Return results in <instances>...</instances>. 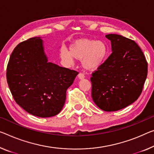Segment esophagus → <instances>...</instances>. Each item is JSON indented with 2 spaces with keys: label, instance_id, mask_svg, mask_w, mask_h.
<instances>
[{
  "label": "esophagus",
  "instance_id": "esophagus-1",
  "mask_svg": "<svg viewBox=\"0 0 154 154\" xmlns=\"http://www.w3.org/2000/svg\"><path fill=\"white\" fill-rule=\"evenodd\" d=\"M78 77H79V79L82 80V79H83L84 78H85V75H84L83 74H82V73H79V75H78Z\"/></svg>",
  "mask_w": 154,
  "mask_h": 154
}]
</instances>
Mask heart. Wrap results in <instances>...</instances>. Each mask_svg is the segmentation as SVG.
Instances as JSON below:
<instances>
[{
  "mask_svg": "<svg viewBox=\"0 0 154 154\" xmlns=\"http://www.w3.org/2000/svg\"><path fill=\"white\" fill-rule=\"evenodd\" d=\"M109 54L107 45L102 41L81 38L70 45L69 51L62 48L60 58L69 63L73 58L80 60L82 67L89 71H95L107 60Z\"/></svg>",
  "mask_w": 154,
  "mask_h": 154,
  "instance_id": "heart-1",
  "label": "heart"
}]
</instances>
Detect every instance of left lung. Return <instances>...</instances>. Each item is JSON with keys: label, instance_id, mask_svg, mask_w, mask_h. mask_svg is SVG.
I'll list each match as a JSON object with an SVG mask.
<instances>
[{"label": "left lung", "instance_id": "obj_1", "mask_svg": "<svg viewBox=\"0 0 154 154\" xmlns=\"http://www.w3.org/2000/svg\"><path fill=\"white\" fill-rule=\"evenodd\" d=\"M112 53L92 73L91 96L105 112H115L136 101L147 75V62L137 43L118 34H107Z\"/></svg>", "mask_w": 154, "mask_h": 154}]
</instances>
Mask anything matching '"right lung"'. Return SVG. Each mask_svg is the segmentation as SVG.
<instances>
[{"mask_svg": "<svg viewBox=\"0 0 154 154\" xmlns=\"http://www.w3.org/2000/svg\"><path fill=\"white\" fill-rule=\"evenodd\" d=\"M79 72L48 62L43 42L34 37L14 48L7 80L16 103L30 114L47 118L62 110L67 89Z\"/></svg>", "mask_w": 154, "mask_h": 154, "instance_id": "1", "label": "right lung"}]
</instances>
